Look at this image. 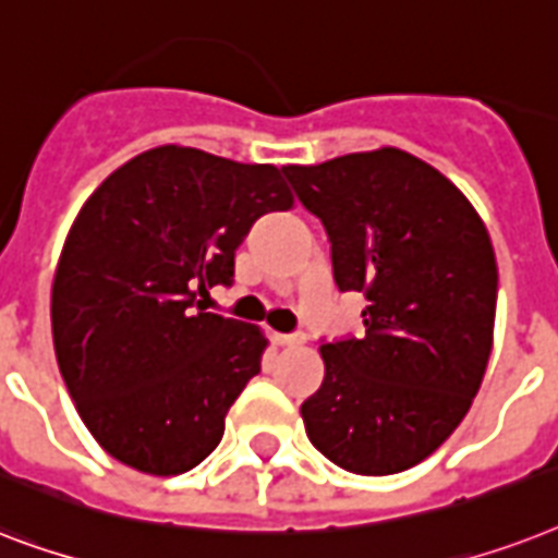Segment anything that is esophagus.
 <instances>
[{"label": "esophagus", "mask_w": 558, "mask_h": 558, "mask_svg": "<svg viewBox=\"0 0 558 558\" xmlns=\"http://www.w3.org/2000/svg\"><path fill=\"white\" fill-rule=\"evenodd\" d=\"M276 345H284V349H300L305 337L302 333H274Z\"/></svg>", "instance_id": "1"}]
</instances>
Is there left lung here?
I'll return each mask as SVG.
<instances>
[{"mask_svg": "<svg viewBox=\"0 0 558 558\" xmlns=\"http://www.w3.org/2000/svg\"><path fill=\"white\" fill-rule=\"evenodd\" d=\"M284 175L323 221L337 288L368 300L360 340L319 345L307 438L356 475L409 470L458 429L487 372L498 296L487 227L447 175L395 146Z\"/></svg>", "mask_w": 558, "mask_h": 558, "instance_id": "obj_1", "label": "left lung"}]
</instances>
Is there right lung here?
Segmentation results:
<instances>
[{"mask_svg": "<svg viewBox=\"0 0 558 558\" xmlns=\"http://www.w3.org/2000/svg\"><path fill=\"white\" fill-rule=\"evenodd\" d=\"M291 207L274 163L178 144L126 160L80 207L51 282L53 354L111 458L167 478L218 447L267 337L195 296L230 282L258 216Z\"/></svg>", "mask_w": 558, "mask_h": 558, "instance_id": "obj_1", "label": "right lung"}]
</instances>
